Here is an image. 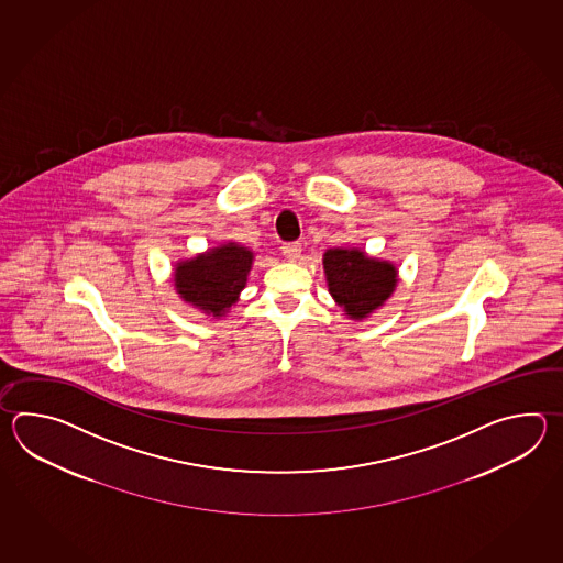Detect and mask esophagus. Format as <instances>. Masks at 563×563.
Instances as JSON below:
<instances>
[{"label":"esophagus","mask_w":563,"mask_h":563,"mask_svg":"<svg viewBox=\"0 0 563 563\" xmlns=\"http://www.w3.org/2000/svg\"><path fill=\"white\" fill-rule=\"evenodd\" d=\"M282 253H284L287 262H298L299 257H301V245L299 243H284L282 245Z\"/></svg>","instance_id":"obj_1"}]
</instances>
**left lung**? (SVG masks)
I'll return each instance as SVG.
<instances>
[{"label": "left lung", "instance_id": "obj_1", "mask_svg": "<svg viewBox=\"0 0 563 563\" xmlns=\"http://www.w3.org/2000/svg\"><path fill=\"white\" fill-rule=\"evenodd\" d=\"M322 264L330 296L354 322L380 310L398 286L396 265L372 257L360 247H330L323 253Z\"/></svg>", "mask_w": 563, "mask_h": 563}]
</instances>
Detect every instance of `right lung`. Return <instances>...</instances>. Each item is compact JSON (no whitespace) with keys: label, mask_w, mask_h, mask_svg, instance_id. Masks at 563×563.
Here are the masks:
<instances>
[{"label":"right lung","mask_w":563,"mask_h":563,"mask_svg":"<svg viewBox=\"0 0 563 563\" xmlns=\"http://www.w3.org/2000/svg\"><path fill=\"white\" fill-rule=\"evenodd\" d=\"M255 253L238 241H223L189 260H179L173 284L179 298L211 320H221L240 301Z\"/></svg>","instance_id":"add662e5"}]
</instances>
